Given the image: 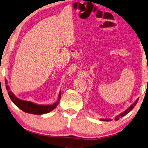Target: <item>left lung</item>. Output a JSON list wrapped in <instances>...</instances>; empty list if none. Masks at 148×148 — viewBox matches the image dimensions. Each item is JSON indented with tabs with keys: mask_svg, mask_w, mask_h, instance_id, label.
<instances>
[{
	"mask_svg": "<svg viewBox=\"0 0 148 148\" xmlns=\"http://www.w3.org/2000/svg\"><path fill=\"white\" fill-rule=\"evenodd\" d=\"M138 99H136V101L134 103L131 105V106L128 108V109H127L125 111H124L123 112H122L121 114H119L118 116H116V117H115V120L116 121H118L119 120V119L120 118V117H123V116H124L125 115V114H128L129 112H130V111H132V110L133 109V108L134 107V106L136 105V103H137V102H138ZM101 121H112V119H101Z\"/></svg>",
	"mask_w": 148,
	"mask_h": 148,
	"instance_id": "1",
	"label": "left lung"
}]
</instances>
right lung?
<instances>
[{
  "instance_id": "1",
  "label": "right lung",
  "mask_w": 148,
  "mask_h": 148,
  "mask_svg": "<svg viewBox=\"0 0 148 148\" xmlns=\"http://www.w3.org/2000/svg\"><path fill=\"white\" fill-rule=\"evenodd\" d=\"M5 84H6V88L7 91H8V94L10 97V99L12 100L16 106L18 108H20L21 110L27 113L34 114H42L45 113H47V112H50L55 109L57 107V105L58 103V101H57L55 103L51 105H37L34 103L27 101H23L18 97H16L14 94L10 90V88L8 86V82L7 80L5 79ZM61 93H60L59 97H58V101H59L60 97H61Z\"/></svg>"
}]
</instances>
